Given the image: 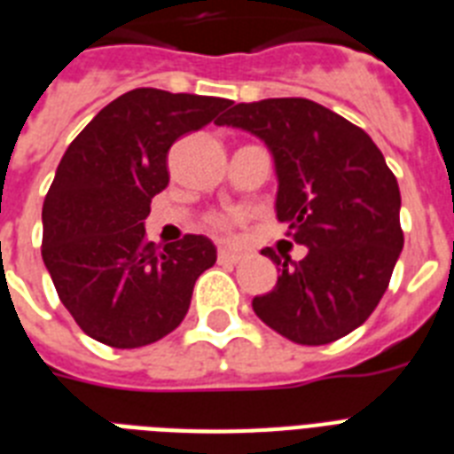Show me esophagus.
<instances>
[{"instance_id": "1", "label": "esophagus", "mask_w": 454, "mask_h": 454, "mask_svg": "<svg viewBox=\"0 0 454 454\" xmlns=\"http://www.w3.org/2000/svg\"><path fill=\"white\" fill-rule=\"evenodd\" d=\"M219 262L221 263H238V262H240V254H238V252H233V249L221 247L219 249Z\"/></svg>"}]
</instances>
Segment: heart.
<instances>
[{
  "label": "heart",
  "mask_w": 454,
  "mask_h": 454,
  "mask_svg": "<svg viewBox=\"0 0 454 454\" xmlns=\"http://www.w3.org/2000/svg\"><path fill=\"white\" fill-rule=\"evenodd\" d=\"M216 226H219V228H226V223H223V221H216Z\"/></svg>",
  "instance_id": "1"
}]
</instances>
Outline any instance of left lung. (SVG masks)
<instances>
[{"label":"left lung","instance_id":"left-lung-1","mask_svg":"<svg viewBox=\"0 0 454 454\" xmlns=\"http://www.w3.org/2000/svg\"><path fill=\"white\" fill-rule=\"evenodd\" d=\"M219 124L266 144L276 162L278 221L309 249L301 262L263 249L280 276L252 309L294 344L346 337L377 309L401 256L394 171L365 131L309 98L238 103Z\"/></svg>","mask_w":454,"mask_h":454}]
</instances>
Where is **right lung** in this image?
Masks as SVG:
<instances>
[{
    "label": "right lung",
    "instance_id": "add662e5",
    "mask_svg": "<svg viewBox=\"0 0 454 454\" xmlns=\"http://www.w3.org/2000/svg\"><path fill=\"white\" fill-rule=\"evenodd\" d=\"M231 103L134 89L67 145L42 209V259L63 306L96 341L138 348L167 337L188 313L216 247L205 235H184L157 249L144 221L169 184L171 144L219 122Z\"/></svg>",
    "mask_w": 454,
    "mask_h": 454
}]
</instances>
